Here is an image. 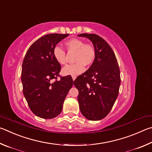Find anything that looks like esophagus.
I'll list each match as a JSON object with an SVG mask.
<instances>
[{"label": "esophagus", "mask_w": 152, "mask_h": 152, "mask_svg": "<svg viewBox=\"0 0 152 152\" xmlns=\"http://www.w3.org/2000/svg\"><path fill=\"white\" fill-rule=\"evenodd\" d=\"M72 79H73V80L74 81L75 79H76V76L75 75H73V76H72Z\"/></svg>", "instance_id": "1"}]
</instances>
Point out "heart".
<instances>
[{
  "mask_svg": "<svg viewBox=\"0 0 152 152\" xmlns=\"http://www.w3.org/2000/svg\"><path fill=\"white\" fill-rule=\"evenodd\" d=\"M65 46L69 53H75L73 61L71 65L65 66L62 69V73L65 75H77L83 73L85 66H89L94 63L96 56V51L94 45L91 43H85L80 39H71L65 42ZM53 56L56 61L61 65L66 63V52L59 47H55L53 49Z\"/></svg>",
  "mask_w": 152,
  "mask_h": 152,
  "instance_id": "heart-1",
  "label": "heart"
}]
</instances>
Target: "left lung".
I'll return each instance as SVG.
<instances>
[{"instance_id": "left-lung-1", "label": "left lung", "mask_w": 152, "mask_h": 152, "mask_svg": "<svg viewBox=\"0 0 152 152\" xmlns=\"http://www.w3.org/2000/svg\"><path fill=\"white\" fill-rule=\"evenodd\" d=\"M78 36L92 41L96 51L94 63L73 82L79 91V108L87 119L100 120L110 113L118 96L120 70L115 53L104 39L95 34Z\"/></svg>"}]
</instances>
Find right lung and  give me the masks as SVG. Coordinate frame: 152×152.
I'll list each match as a JSON object with an SVG mask.
<instances>
[{
    "mask_svg": "<svg viewBox=\"0 0 152 152\" xmlns=\"http://www.w3.org/2000/svg\"><path fill=\"white\" fill-rule=\"evenodd\" d=\"M68 35L54 33L41 37L31 45L24 58L21 71L23 94L32 112L39 118L52 119L59 115L73 86L70 75L60 76L61 66L53 56L56 45Z\"/></svg>",
    "mask_w": 152,
    "mask_h": 152,
    "instance_id": "add662e5",
    "label": "right lung"
}]
</instances>
